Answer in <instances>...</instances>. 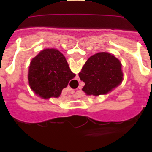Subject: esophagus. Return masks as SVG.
Listing matches in <instances>:
<instances>
[{"label":"esophagus","mask_w":152,"mask_h":152,"mask_svg":"<svg viewBox=\"0 0 152 152\" xmlns=\"http://www.w3.org/2000/svg\"><path fill=\"white\" fill-rule=\"evenodd\" d=\"M74 92H75V91H74V90L71 89V90H70V91H69L70 94H74Z\"/></svg>","instance_id":"esophagus-1"}]
</instances>
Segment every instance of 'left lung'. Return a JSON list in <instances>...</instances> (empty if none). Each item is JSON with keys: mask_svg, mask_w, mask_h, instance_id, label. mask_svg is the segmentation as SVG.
<instances>
[{"mask_svg": "<svg viewBox=\"0 0 152 152\" xmlns=\"http://www.w3.org/2000/svg\"><path fill=\"white\" fill-rule=\"evenodd\" d=\"M79 77L85 83L82 91L87 95L99 96L110 92L122 83V64L108 52H99L86 61Z\"/></svg>", "mask_w": 152, "mask_h": 152, "instance_id": "1", "label": "left lung"}]
</instances>
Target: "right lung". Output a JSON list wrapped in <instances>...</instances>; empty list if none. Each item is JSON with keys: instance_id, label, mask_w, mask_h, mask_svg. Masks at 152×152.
<instances>
[{"instance_id": "1", "label": "right lung", "mask_w": 152, "mask_h": 152, "mask_svg": "<svg viewBox=\"0 0 152 152\" xmlns=\"http://www.w3.org/2000/svg\"><path fill=\"white\" fill-rule=\"evenodd\" d=\"M75 77L65 57L56 49L41 51L31 61L28 73L30 88L44 99L58 97Z\"/></svg>"}]
</instances>
